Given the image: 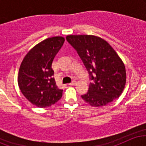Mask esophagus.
Here are the masks:
<instances>
[{"label":"esophagus","instance_id":"esophagus-1","mask_svg":"<svg viewBox=\"0 0 146 146\" xmlns=\"http://www.w3.org/2000/svg\"><path fill=\"white\" fill-rule=\"evenodd\" d=\"M75 83H76V81H75V80H73V82H71V83L68 84V85H70V86H72V85H74V84H75Z\"/></svg>","mask_w":146,"mask_h":146}]
</instances>
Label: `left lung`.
Listing matches in <instances>:
<instances>
[{
  "mask_svg": "<svg viewBox=\"0 0 146 146\" xmlns=\"http://www.w3.org/2000/svg\"><path fill=\"white\" fill-rule=\"evenodd\" d=\"M66 40L76 50L93 82L82 98L92 106H104L118 98L126 82L125 65L116 51L100 37L69 35Z\"/></svg>",
  "mask_w": 146,
  "mask_h": 146,
  "instance_id": "1",
  "label": "left lung"
}]
</instances>
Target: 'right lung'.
Returning <instances> with one entry per match:
<instances>
[{
  "mask_svg": "<svg viewBox=\"0 0 146 146\" xmlns=\"http://www.w3.org/2000/svg\"><path fill=\"white\" fill-rule=\"evenodd\" d=\"M64 38H48L33 46L22 62L18 84L23 95L39 108L51 106L59 101L63 90L56 85L51 65L64 42Z\"/></svg>",
  "mask_w": 146,
  "mask_h": 146,
  "instance_id": "right-lung-1",
  "label": "right lung"
}]
</instances>
